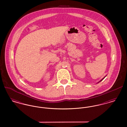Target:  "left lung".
Returning <instances> with one entry per match:
<instances>
[{
    "label": "left lung",
    "mask_w": 127,
    "mask_h": 127,
    "mask_svg": "<svg viewBox=\"0 0 127 127\" xmlns=\"http://www.w3.org/2000/svg\"><path fill=\"white\" fill-rule=\"evenodd\" d=\"M106 76H105V77H104V78H103V79H101V80H100V81H99V82H98V83H99V82H100V81H102V80L103 79H104V78H105V77H106Z\"/></svg>",
    "instance_id": "left-lung-1"
}]
</instances>
